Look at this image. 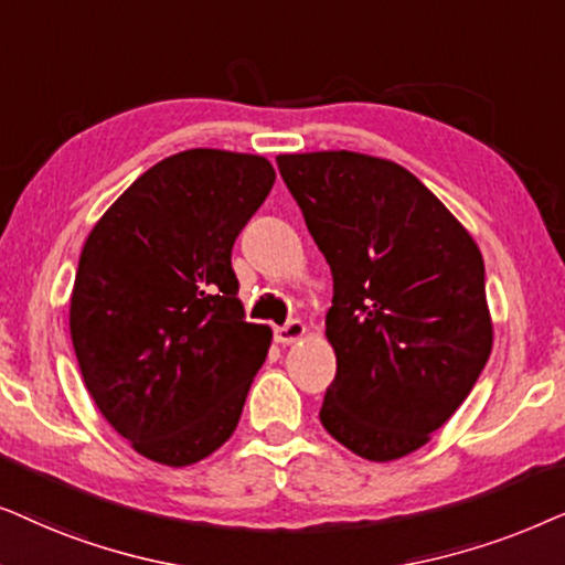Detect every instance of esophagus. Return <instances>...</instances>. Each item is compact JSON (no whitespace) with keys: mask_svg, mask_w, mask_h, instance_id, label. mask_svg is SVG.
I'll return each mask as SVG.
<instances>
[{"mask_svg":"<svg viewBox=\"0 0 565 565\" xmlns=\"http://www.w3.org/2000/svg\"><path fill=\"white\" fill-rule=\"evenodd\" d=\"M305 322L302 320H289L287 326H281V328H276V341L278 343H295V341H299V338L305 335Z\"/></svg>","mask_w":565,"mask_h":565,"instance_id":"esophagus-1","label":"esophagus"}]
</instances>
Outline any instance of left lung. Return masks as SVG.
Masks as SVG:
<instances>
[{
    "label": "left lung",
    "instance_id": "8db88e82",
    "mask_svg": "<svg viewBox=\"0 0 565 565\" xmlns=\"http://www.w3.org/2000/svg\"><path fill=\"white\" fill-rule=\"evenodd\" d=\"M276 164L333 274L322 426L364 460L416 452L491 356L483 255L401 164L345 149Z\"/></svg>",
    "mask_w": 565,
    "mask_h": 565
}]
</instances>
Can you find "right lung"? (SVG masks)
<instances>
[{
    "instance_id": "1",
    "label": "right lung",
    "mask_w": 565,
    "mask_h": 565,
    "mask_svg": "<svg viewBox=\"0 0 565 565\" xmlns=\"http://www.w3.org/2000/svg\"><path fill=\"white\" fill-rule=\"evenodd\" d=\"M266 157L188 149L134 180L89 232L70 330L105 420L185 468L237 428L270 328L245 320L232 247L274 188Z\"/></svg>"
}]
</instances>
